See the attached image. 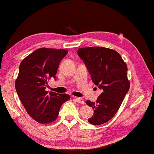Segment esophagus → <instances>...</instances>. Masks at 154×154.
<instances>
[{
    "instance_id": "1",
    "label": "esophagus",
    "mask_w": 154,
    "mask_h": 154,
    "mask_svg": "<svg viewBox=\"0 0 154 154\" xmlns=\"http://www.w3.org/2000/svg\"><path fill=\"white\" fill-rule=\"evenodd\" d=\"M75 100H76V101L78 103L82 104V105H83V104H84V100H83L82 98L75 97Z\"/></svg>"
}]
</instances>
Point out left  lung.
<instances>
[{"label":"left lung","instance_id":"obj_1","mask_svg":"<svg viewBox=\"0 0 154 154\" xmlns=\"http://www.w3.org/2000/svg\"><path fill=\"white\" fill-rule=\"evenodd\" d=\"M77 53L86 65L92 82L103 90L95 103L85 102L94 109L88 122L96 126L105 124L118 112L130 88L127 65L118 52L109 48H82Z\"/></svg>","mask_w":154,"mask_h":154}]
</instances>
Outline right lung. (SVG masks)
<instances>
[{
    "label": "right lung",
    "instance_id": "obj_1",
    "mask_svg": "<svg viewBox=\"0 0 154 154\" xmlns=\"http://www.w3.org/2000/svg\"><path fill=\"white\" fill-rule=\"evenodd\" d=\"M67 53L66 49L41 48L20 63L15 89L28 115L40 124L55 121L62 104L71 98L66 94L45 90L48 81L55 79L60 62Z\"/></svg>",
    "mask_w": 154,
    "mask_h": 154
}]
</instances>
